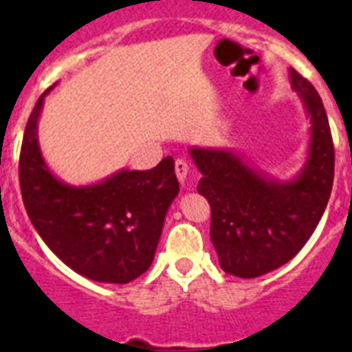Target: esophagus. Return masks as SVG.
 Masks as SVG:
<instances>
[{"instance_id":"1","label":"esophagus","mask_w":352,"mask_h":352,"mask_svg":"<svg viewBox=\"0 0 352 352\" xmlns=\"http://www.w3.org/2000/svg\"><path fill=\"white\" fill-rule=\"evenodd\" d=\"M188 162L184 159H177L175 160V173H177V179L181 181V184H184L186 181V175H188Z\"/></svg>"}]
</instances>
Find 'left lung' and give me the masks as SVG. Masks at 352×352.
<instances>
[{
  "instance_id": "obj_1",
  "label": "left lung",
  "mask_w": 352,
  "mask_h": 352,
  "mask_svg": "<svg viewBox=\"0 0 352 352\" xmlns=\"http://www.w3.org/2000/svg\"><path fill=\"white\" fill-rule=\"evenodd\" d=\"M311 117V144L300 175L276 181L226 149L192 148L203 173L197 192L210 203V237L225 272L257 278L289 263L316 230L334 181V144L318 91L290 69Z\"/></svg>"
}]
</instances>
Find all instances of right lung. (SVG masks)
I'll return each mask as SVG.
<instances>
[{
    "mask_svg": "<svg viewBox=\"0 0 352 352\" xmlns=\"http://www.w3.org/2000/svg\"><path fill=\"white\" fill-rule=\"evenodd\" d=\"M47 89L25 127L19 186L29 219L45 245L74 272L102 283H129L153 261L166 212L179 193L175 162L122 170L93 186H69L47 168L38 144Z\"/></svg>",
    "mask_w": 352,
    "mask_h": 352,
    "instance_id": "1",
    "label": "right lung"
}]
</instances>
